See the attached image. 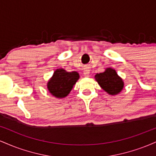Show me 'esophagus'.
<instances>
[{"mask_svg": "<svg viewBox=\"0 0 156 156\" xmlns=\"http://www.w3.org/2000/svg\"><path fill=\"white\" fill-rule=\"evenodd\" d=\"M89 69H85L83 70V76L85 77H89Z\"/></svg>", "mask_w": 156, "mask_h": 156, "instance_id": "34e87169", "label": "esophagus"}]
</instances>
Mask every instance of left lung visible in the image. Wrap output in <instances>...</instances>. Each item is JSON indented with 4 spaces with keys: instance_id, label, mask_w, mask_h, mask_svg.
Instances as JSON below:
<instances>
[{
    "instance_id": "1",
    "label": "left lung",
    "mask_w": 156,
    "mask_h": 156,
    "mask_svg": "<svg viewBox=\"0 0 156 156\" xmlns=\"http://www.w3.org/2000/svg\"><path fill=\"white\" fill-rule=\"evenodd\" d=\"M96 81L105 92L110 95H117L124 88V81L112 67H107L103 73L94 76Z\"/></svg>"
}]
</instances>
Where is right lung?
<instances>
[{
	"mask_svg": "<svg viewBox=\"0 0 156 156\" xmlns=\"http://www.w3.org/2000/svg\"><path fill=\"white\" fill-rule=\"evenodd\" d=\"M80 76L76 71L67 72L63 68L55 69L47 83L49 92L56 98H66L79 79Z\"/></svg>",
	"mask_w": 156,
	"mask_h": 156,
	"instance_id": "obj_1",
	"label": "right lung"
}]
</instances>
